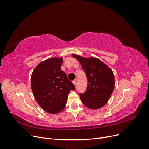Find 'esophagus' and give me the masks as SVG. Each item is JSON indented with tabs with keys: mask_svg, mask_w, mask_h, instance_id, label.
Returning <instances> with one entry per match:
<instances>
[{
	"mask_svg": "<svg viewBox=\"0 0 149 149\" xmlns=\"http://www.w3.org/2000/svg\"><path fill=\"white\" fill-rule=\"evenodd\" d=\"M73 83L74 85L76 84V79H74V80L73 81Z\"/></svg>",
	"mask_w": 149,
	"mask_h": 149,
	"instance_id": "obj_1",
	"label": "esophagus"
}]
</instances>
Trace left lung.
Returning a JSON list of instances; mask_svg holds the SVG:
<instances>
[{"label":"left lung","instance_id":"left-lung-1","mask_svg":"<svg viewBox=\"0 0 149 149\" xmlns=\"http://www.w3.org/2000/svg\"><path fill=\"white\" fill-rule=\"evenodd\" d=\"M72 56L79 61L88 79L86 90L79 94L81 100L89 109H100L106 104L113 92V72L98 58H84L74 54Z\"/></svg>","mask_w":149,"mask_h":149}]
</instances>
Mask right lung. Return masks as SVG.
Instances as JSON below:
<instances>
[{"label":"right lung","instance_id":"right-lung-1","mask_svg":"<svg viewBox=\"0 0 149 149\" xmlns=\"http://www.w3.org/2000/svg\"><path fill=\"white\" fill-rule=\"evenodd\" d=\"M63 58L53 57L42 61L31 76V87L36 101L48 113L56 114L63 110L70 90L74 85L61 70Z\"/></svg>","mask_w":149,"mask_h":149}]
</instances>
